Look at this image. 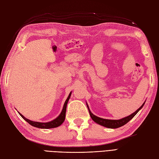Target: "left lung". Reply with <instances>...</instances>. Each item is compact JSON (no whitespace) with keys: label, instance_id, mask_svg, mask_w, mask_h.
Here are the masks:
<instances>
[{"label":"left lung","instance_id":"obj_1","mask_svg":"<svg viewBox=\"0 0 159 159\" xmlns=\"http://www.w3.org/2000/svg\"><path fill=\"white\" fill-rule=\"evenodd\" d=\"M145 102L143 103V105L141 106L138 110L134 111V113H132V114L128 116L124 117V118H121L120 120H109V119H104V118L98 117V116H95L92 113V111H90V110L89 108V106H88L87 103H86V105H87L88 108V110H89V114H90V116H91L92 119L96 123L100 124V125H101V126H103L106 127V128H117L121 127L124 125H125V124L129 122L131 119L134 118V116L139 112V110L142 109L143 106L145 104Z\"/></svg>","mask_w":159,"mask_h":159}]
</instances>
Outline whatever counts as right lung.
<instances>
[{"instance_id": "add662e5", "label": "right lung", "mask_w": 159, "mask_h": 159, "mask_svg": "<svg viewBox=\"0 0 159 159\" xmlns=\"http://www.w3.org/2000/svg\"><path fill=\"white\" fill-rule=\"evenodd\" d=\"M71 92L70 93L69 96H68L67 98L66 99L65 103H64V105L63 107V109L61 111V113L58 116L55 118L53 120H51L50 122H35V121H32L30 120L27 119L25 118L24 116H23L20 113L19 114H20V116L22 117L25 121H27L29 124H31V126L36 127V128H43V129H49V128H56L59 126L60 125H61L63 124V122L65 120L66 118V108H67V104L68 103V101H69L70 98L71 97Z\"/></svg>"}]
</instances>
